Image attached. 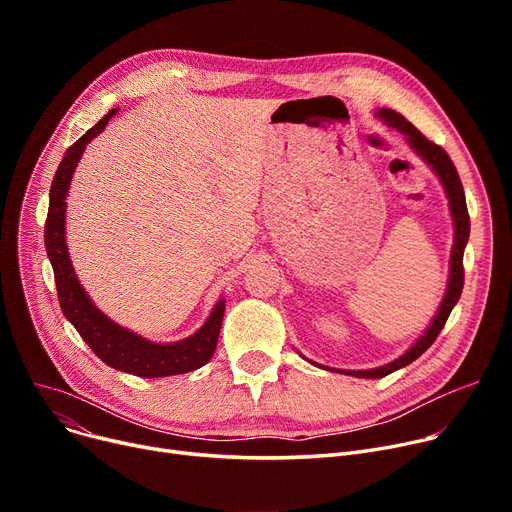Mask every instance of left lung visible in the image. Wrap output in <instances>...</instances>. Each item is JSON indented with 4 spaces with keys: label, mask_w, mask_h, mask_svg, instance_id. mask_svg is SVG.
<instances>
[{
    "label": "left lung",
    "mask_w": 512,
    "mask_h": 512,
    "mask_svg": "<svg viewBox=\"0 0 512 512\" xmlns=\"http://www.w3.org/2000/svg\"><path fill=\"white\" fill-rule=\"evenodd\" d=\"M375 116H378L382 122H386L388 126H392V128H396V130H400L402 134H405L409 145L438 174V178H440V182L444 186V191H446V197L450 201V213H452V220H454V245H452V255H450V278H448V288H446V294H444V301H442V305L438 309V315L432 321V326L425 330V334L409 348V351L402 355V357H398L396 361H392L388 365H382V367H375V369H365V371L334 369V371H340V373L357 375V378H371V380L384 378V375H388V373H392V371H396L400 367H407L409 363L419 359L427 351V348L434 344L438 334L442 332L450 311L454 309L456 303H459L461 292H463V284H465L463 253H465V245H467V240H469V228H471L463 184H461L459 172H456V168L452 164V159L448 157V153L440 145L425 139L423 134L405 116H400L398 112L386 110V107H382V110L375 112ZM313 365H317V363H313Z\"/></svg>",
    "instance_id": "8db88e82"
}]
</instances>
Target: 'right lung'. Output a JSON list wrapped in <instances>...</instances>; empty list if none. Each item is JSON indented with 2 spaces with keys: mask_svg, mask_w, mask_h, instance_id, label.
Returning <instances> with one entry per match:
<instances>
[{
  "mask_svg": "<svg viewBox=\"0 0 512 512\" xmlns=\"http://www.w3.org/2000/svg\"><path fill=\"white\" fill-rule=\"evenodd\" d=\"M116 112L118 110L107 112L91 130H87L72 147H68L51 182L49 211L45 220V249L53 267V276H56L58 301L66 319L105 365L139 375V378H166V375L195 371L211 359L215 346H218L226 311L224 299L213 307L199 332L180 342L157 344L114 324L110 317L103 315L93 305L85 288L80 286L68 257L64 224L70 180L87 143L97 137L107 122L116 116Z\"/></svg>",
  "mask_w": 512,
  "mask_h": 512,
  "instance_id": "1",
  "label": "right lung"
}]
</instances>
